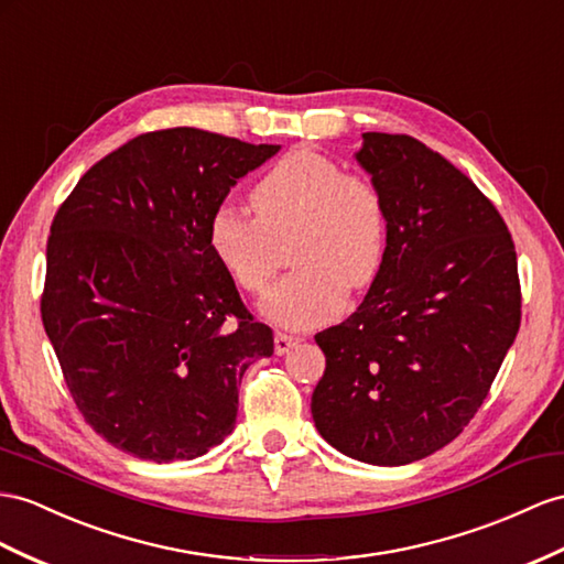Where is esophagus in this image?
<instances>
[{"label": "esophagus", "mask_w": 564, "mask_h": 564, "mask_svg": "<svg viewBox=\"0 0 564 564\" xmlns=\"http://www.w3.org/2000/svg\"><path fill=\"white\" fill-rule=\"evenodd\" d=\"M297 343H300V336L283 334V330H276V336H273V345H276V352L279 355H285L288 350H293Z\"/></svg>", "instance_id": "1"}]
</instances>
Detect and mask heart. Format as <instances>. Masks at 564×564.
Instances as JSON below:
<instances>
[{
    "mask_svg": "<svg viewBox=\"0 0 564 564\" xmlns=\"http://www.w3.org/2000/svg\"><path fill=\"white\" fill-rule=\"evenodd\" d=\"M252 214L216 207L207 245L242 291L264 293L279 269V245L291 240L297 267L267 295L262 310L288 328L334 316L345 288L359 291L379 276L386 242V202L377 185L345 173L334 159L295 150L279 159L250 191Z\"/></svg>",
    "mask_w": 564,
    "mask_h": 564,
    "instance_id": "heart-1",
    "label": "heart"
}]
</instances>
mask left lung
Instances as JSON below:
<instances>
[{
	"label": "left lung",
	"instance_id": "left-lung-1",
	"mask_svg": "<svg viewBox=\"0 0 564 564\" xmlns=\"http://www.w3.org/2000/svg\"><path fill=\"white\" fill-rule=\"evenodd\" d=\"M362 138L386 257L357 312L314 336L326 369L312 416L343 455L398 467L474 420L522 322V288L510 230L465 173L416 138Z\"/></svg>",
	"mask_w": 564,
	"mask_h": 564
}]
</instances>
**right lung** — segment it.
Masks as SVG:
<instances>
[{"label":"right lung","mask_w":564,"mask_h":564,"mask_svg":"<svg viewBox=\"0 0 564 564\" xmlns=\"http://www.w3.org/2000/svg\"><path fill=\"white\" fill-rule=\"evenodd\" d=\"M276 152L185 126L142 133L56 209L42 324L76 408L119 451L193 459L234 431L242 373L271 357L273 334L216 262L207 224Z\"/></svg>","instance_id":"right-lung-1"}]
</instances>
